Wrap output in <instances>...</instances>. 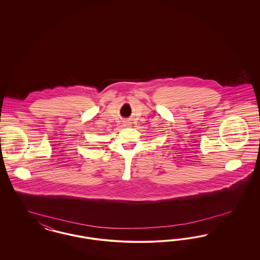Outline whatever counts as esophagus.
I'll use <instances>...</instances> for the list:
<instances>
[{
	"label": "esophagus",
	"instance_id": "esophagus-1",
	"mask_svg": "<svg viewBox=\"0 0 260 260\" xmlns=\"http://www.w3.org/2000/svg\"><path fill=\"white\" fill-rule=\"evenodd\" d=\"M124 125H125V126H128V125H129V124H131V123H129V122H124Z\"/></svg>",
	"mask_w": 260,
	"mask_h": 260
}]
</instances>
